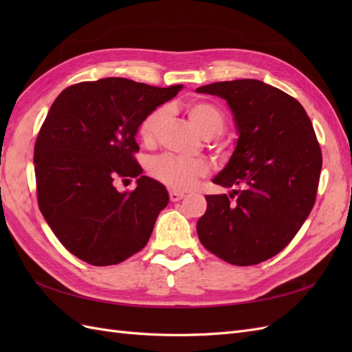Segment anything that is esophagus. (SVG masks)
Returning <instances> with one entry per match:
<instances>
[{
    "mask_svg": "<svg viewBox=\"0 0 352 352\" xmlns=\"http://www.w3.org/2000/svg\"><path fill=\"white\" fill-rule=\"evenodd\" d=\"M168 195H170V201H172V202L180 201V199H182V198L185 197L184 192H177V190H170Z\"/></svg>",
    "mask_w": 352,
    "mask_h": 352,
    "instance_id": "1",
    "label": "esophagus"
}]
</instances>
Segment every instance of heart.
I'll return each mask as SVG.
<instances>
[{
  "label": "heart",
  "instance_id": "b5f03b06",
  "mask_svg": "<svg viewBox=\"0 0 352 352\" xmlns=\"http://www.w3.org/2000/svg\"><path fill=\"white\" fill-rule=\"evenodd\" d=\"M186 113L190 122L197 127V131L206 140L219 136L223 129H225V116H223V113L214 104L206 101L190 102L186 107ZM166 114L167 110L162 107L155 109L144 117L142 122L140 123V127H138V133H140V138L144 144H151L155 140L157 132L166 119ZM148 170H150L151 176L158 180V182H162L172 189L185 190L192 186L198 177H202L208 173V166L204 162H201V160L185 162V160H179L170 155H162L151 160Z\"/></svg>",
  "mask_w": 352,
  "mask_h": 352
}]
</instances>
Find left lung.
<instances>
[{"instance_id": "obj_1", "label": "left lung", "mask_w": 352, "mask_h": 352, "mask_svg": "<svg viewBox=\"0 0 352 352\" xmlns=\"http://www.w3.org/2000/svg\"><path fill=\"white\" fill-rule=\"evenodd\" d=\"M197 92L226 100L238 132L235 151L212 179L235 189L206 195L198 238L230 264H258L279 254L310 214L322 170L320 145L302 105L272 85L238 79Z\"/></svg>"}]
</instances>
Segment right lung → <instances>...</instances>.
<instances>
[{
	"instance_id": "right-lung-1",
	"label": "right lung",
	"mask_w": 352,
	"mask_h": 352,
	"mask_svg": "<svg viewBox=\"0 0 352 352\" xmlns=\"http://www.w3.org/2000/svg\"><path fill=\"white\" fill-rule=\"evenodd\" d=\"M182 88L105 78L72 85L52 102L35 144L38 204L78 258L119 264L150 239L168 194L142 176L135 136L144 117ZM131 177H137L135 190L119 193L113 184Z\"/></svg>"
}]
</instances>
